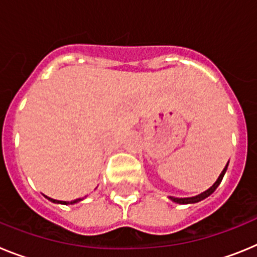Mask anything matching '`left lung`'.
<instances>
[{
    "label": "left lung",
    "mask_w": 257,
    "mask_h": 257,
    "mask_svg": "<svg viewBox=\"0 0 257 257\" xmlns=\"http://www.w3.org/2000/svg\"><path fill=\"white\" fill-rule=\"evenodd\" d=\"M228 165H229V162L226 163V166H225V167H224V170H222V171H221V174L219 175V178H217V180L215 181V183H213L212 187H210L207 190H205V192L201 193V194H198V196L187 197V198H176V197H171V196H170L169 198L171 199L172 202H175V203H179V205H190V203H197V202L202 201V199L207 198V197L211 196V194H212V193L215 192V190H216V188L220 185V183H221L222 178H224V175H225V172H226V169H228Z\"/></svg>",
    "instance_id": "left-lung-1"
}]
</instances>
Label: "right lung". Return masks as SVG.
Listing matches in <instances>:
<instances>
[{
	"label": "right lung",
	"instance_id": "1",
	"mask_svg": "<svg viewBox=\"0 0 257 257\" xmlns=\"http://www.w3.org/2000/svg\"><path fill=\"white\" fill-rule=\"evenodd\" d=\"M45 197H46V196H45ZM46 198L49 199V201L54 202V203H60V205H74V203H77V202L82 201V198L74 199V201H70V202H67V201H58V199H52V198H50V197H46Z\"/></svg>",
	"mask_w": 257,
	"mask_h": 257
}]
</instances>
